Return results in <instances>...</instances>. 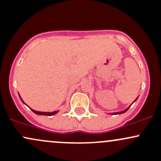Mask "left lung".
Here are the masks:
<instances>
[{"instance_id": "8db88e82", "label": "left lung", "mask_w": 161, "mask_h": 161, "mask_svg": "<svg viewBox=\"0 0 161 161\" xmlns=\"http://www.w3.org/2000/svg\"><path fill=\"white\" fill-rule=\"evenodd\" d=\"M136 99H137V98H136ZM136 100L134 101H136ZM130 108V107L127 109H126V110H123V111H120V112H117V113H114V114H123V113H125L126 111H127V110H128V109Z\"/></svg>"}]
</instances>
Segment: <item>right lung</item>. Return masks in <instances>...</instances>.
Instances as JSON below:
<instances>
[{"mask_svg": "<svg viewBox=\"0 0 161 161\" xmlns=\"http://www.w3.org/2000/svg\"><path fill=\"white\" fill-rule=\"evenodd\" d=\"M20 99H21V98H20ZM22 101V100H21ZM31 110L33 112H34V114H38V115H46V116H52V115H54V114H56L57 113H58V111H56V110H55V111H53V112H40V111H36V110H32L31 109Z\"/></svg>", "mask_w": 161, "mask_h": 161, "instance_id": "1", "label": "right lung"}]
</instances>
